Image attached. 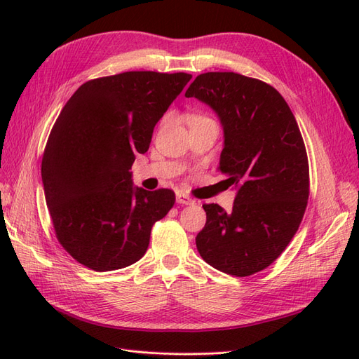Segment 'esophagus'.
<instances>
[{
    "label": "esophagus",
    "mask_w": 359,
    "mask_h": 359,
    "mask_svg": "<svg viewBox=\"0 0 359 359\" xmlns=\"http://www.w3.org/2000/svg\"><path fill=\"white\" fill-rule=\"evenodd\" d=\"M177 202L181 205H194V199H191L189 194L182 193V191L177 193Z\"/></svg>",
    "instance_id": "esophagus-1"
}]
</instances>
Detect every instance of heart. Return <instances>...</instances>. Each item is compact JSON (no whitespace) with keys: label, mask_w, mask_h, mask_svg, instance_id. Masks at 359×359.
<instances>
[{"label":"heart","mask_w":359,"mask_h":359,"mask_svg":"<svg viewBox=\"0 0 359 359\" xmlns=\"http://www.w3.org/2000/svg\"><path fill=\"white\" fill-rule=\"evenodd\" d=\"M202 118H205V116H201V115H194V114H191V115H189V123H190V121H196V119H202Z\"/></svg>","instance_id":"obj_1"}]
</instances>
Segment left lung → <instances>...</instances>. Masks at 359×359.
Listing matches in <instances>:
<instances>
[{"mask_svg":"<svg viewBox=\"0 0 359 359\" xmlns=\"http://www.w3.org/2000/svg\"><path fill=\"white\" fill-rule=\"evenodd\" d=\"M186 97L220 116L224 148L217 170L238 189L229 214L202 205L198 252L222 273L256 274L285 252L307 208L309 158L297 119L274 86L233 72L199 74Z\"/></svg>","mask_w":359,"mask_h":359,"instance_id":"1","label":"left lung"}]
</instances>
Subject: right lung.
I'll list each match as a JSON object with an SVG mask.
<instances>
[{
	"label": "right lung",
	"instance_id": "1",
	"mask_svg": "<svg viewBox=\"0 0 359 359\" xmlns=\"http://www.w3.org/2000/svg\"><path fill=\"white\" fill-rule=\"evenodd\" d=\"M190 79L158 72L103 76L82 83L60 112L41 180L57 240L83 266L103 273L137 262L154 223L175 203L169 189L135 190L130 169Z\"/></svg>",
	"mask_w": 359,
	"mask_h": 359
}]
</instances>
